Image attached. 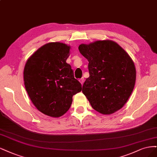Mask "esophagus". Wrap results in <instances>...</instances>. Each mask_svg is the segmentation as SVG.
I'll list each match as a JSON object with an SVG mask.
<instances>
[{
    "instance_id": "1",
    "label": "esophagus",
    "mask_w": 157,
    "mask_h": 157,
    "mask_svg": "<svg viewBox=\"0 0 157 157\" xmlns=\"http://www.w3.org/2000/svg\"><path fill=\"white\" fill-rule=\"evenodd\" d=\"M79 82L82 83V85H83V83H84V82H85V79H84V78H82L81 79H79Z\"/></svg>"
}]
</instances>
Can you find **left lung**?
I'll list each match as a JSON object with an SVG mask.
<instances>
[{
	"instance_id": "left-lung-1",
	"label": "left lung",
	"mask_w": 157,
	"mask_h": 157,
	"mask_svg": "<svg viewBox=\"0 0 157 157\" xmlns=\"http://www.w3.org/2000/svg\"><path fill=\"white\" fill-rule=\"evenodd\" d=\"M89 61V77L82 92L92 108L104 115L122 108L134 89L136 72L133 60L112 40H98L79 45Z\"/></svg>"
}]
</instances>
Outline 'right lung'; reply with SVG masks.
<instances>
[{"label":"right lung","instance_id":"obj_1","mask_svg":"<svg viewBox=\"0 0 157 157\" xmlns=\"http://www.w3.org/2000/svg\"><path fill=\"white\" fill-rule=\"evenodd\" d=\"M69 45L60 42L44 45L25 64V89L40 112L52 117L63 115L71 106L72 97L82 90L74 78L71 66L67 63Z\"/></svg>","mask_w":157,"mask_h":157}]
</instances>
